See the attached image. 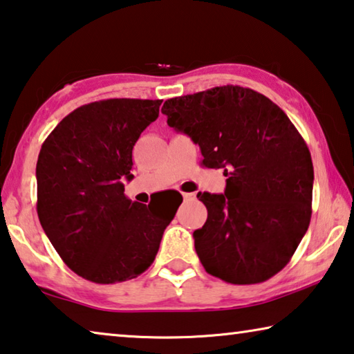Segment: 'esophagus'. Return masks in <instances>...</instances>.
Segmentation results:
<instances>
[{"instance_id":"esophagus-1","label":"esophagus","mask_w":354,"mask_h":354,"mask_svg":"<svg viewBox=\"0 0 354 354\" xmlns=\"http://www.w3.org/2000/svg\"><path fill=\"white\" fill-rule=\"evenodd\" d=\"M183 199L185 201H194L196 199V193H183Z\"/></svg>"}]
</instances>
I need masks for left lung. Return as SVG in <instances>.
I'll return each instance as SVG.
<instances>
[{"mask_svg": "<svg viewBox=\"0 0 354 354\" xmlns=\"http://www.w3.org/2000/svg\"><path fill=\"white\" fill-rule=\"evenodd\" d=\"M161 113L199 144L202 165L227 177L223 194H198L208 216L193 236L207 273L230 283L279 273L309 227L314 187L310 152L287 114L232 84L169 98Z\"/></svg>", "mask_w": 354, "mask_h": 354, "instance_id": "obj_1", "label": "left lung"}]
</instances>
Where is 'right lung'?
Returning a JSON list of instances; mask_svg holds the SVG:
<instances>
[{
  "label": "right lung",
  "mask_w": 354,
  "mask_h": 354,
  "mask_svg": "<svg viewBox=\"0 0 354 354\" xmlns=\"http://www.w3.org/2000/svg\"><path fill=\"white\" fill-rule=\"evenodd\" d=\"M163 100L109 98L66 115L40 149L37 215L68 268L95 283L144 273L176 210L131 202V150Z\"/></svg>",
  "instance_id": "1"
}]
</instances>
